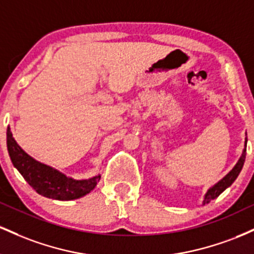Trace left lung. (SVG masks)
<instances>
[{
	"mask_svg": "<svg viewBox=\"0 0 254 254\" xmlns=\"http://www.w3.org/2000/svg\"><path fill=\"white\" fill-rule=\"evenodd\" d=\"M245 157H246V144H245V149H244L243 155H241L240 160L238 161V164L235 165V167L233 168V170L230 171L229 173L223 178V179H221L220 182L216 184V185H214L211 189H209V191L206 192L205 197H204L203 204L209 203L210 200L215 199V198H217L224 190H226L227 188H228V186L232 185L233 182H234V180L238 178L239 173H240V171H241V168H243L244 162H245Z\"/></svg>",
	"mask_w": 254,
	"mask_h": 254,
	"instance_id": "left-lung-1",
	"label": "left lung"
}]
</instances>
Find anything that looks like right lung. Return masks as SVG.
<instances>
[{
	"label": "right lung",
	"mask_w": 254,
	"mask_h": 254,
	"mask_svg": "<svg viewBox=\"0 0 254 254\" xmlns=\"http://www.w3.org/2000/svg\"><path fill=\"white\" fill-rule=\"evenodd\" d=\"M7 147L14 167H16L36 192L44 197L58 200L76 199L89 193L100 180V174L88 180H75L50 166L36 161L17 145L10 127L7 129Z\"/></svg>",
	"instance_id": "right-lung-1"
}]
</instances>
